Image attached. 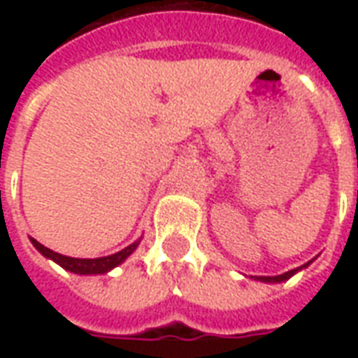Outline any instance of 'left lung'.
<instances>
[{
  "instance_id": "1",
  "label": "left lung",
  "mask_w": 358,
  "mask_h": 358,
  "mask_svg": "<svg viewBox=\"0 0 358 358\" xmlns=\"http://www.w3.org/2000/svg\"><path fill=\"white\" fill-rule=\"evenodd\" d=\"M307 266V264H305ZM299 268H295V270H289V272H285V274H280V276H259L257 280H261V282H284V280H287V278H292L295 272H297Z\"/></svg>"
}]
</instances>
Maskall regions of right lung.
Instances as JSON below:
<instances>
[{"mask_svg":"<svg viewBox=\"0 0 358 358\" xmlns=\"http://www.w3.org/2000/svg\"><path fill=\"white\" fill-rule=\"evenodd\" d=\"M32 243H34V248L38 249L43 257H50L51 261H55V263L61 264L63 268L71 270L74 274H103V272L115 268L117 264L122 263L126 257L130 255L134 249L138 248L140 241H134L132 245H128V248L122 249V251H118L115 255L99 257V259H73V257L61 255V253L51 251V249H48L45 245H42L40 241L32 240Z\"/></svg>","mask_w":358,"mask_h":358,"instance_id":"add662e5","label":"right lung"}]
</instances>
